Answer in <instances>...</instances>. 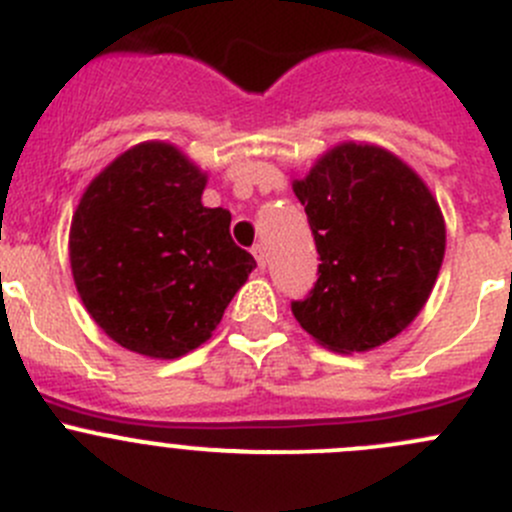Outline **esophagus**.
<instances>
[{
    "label": "esophagus",
    "instance_id": "obj_1",
    "mask_svg": "<svg viewBox=\"0 0 512 512\" xmlns=\"http://www.w3.org/2000/svg\"><path fill=\"white\" fill-rule=\"evenodd\" d=\"M252 255H255L257 265H260V267L267 265V250H265V245H262V242H257V245L252 247Z\"/></svg>",
    "mask_w": 512,
    "mask_h": 512
}]
</instances>
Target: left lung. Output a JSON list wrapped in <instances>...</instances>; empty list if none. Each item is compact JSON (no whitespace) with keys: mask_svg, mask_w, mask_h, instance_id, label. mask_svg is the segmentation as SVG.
Returning <instances> with one entry per match:
<instances>
[{"mask_svg":"<svg viewBox=\"0 0 512 512\" xmlns=\"http://www.w3.org/2000/svg\"><path fill=\"white\" fill-rule=\"evenodd\" d=\"M319 252L317 282L292 314L332 352H369L404 332L446 252L441 208L394 153L342 143L294 180Z\"/></svg>","mask_w":512,"mask_h":512,"instance_id":"obj_1","label":"left lung"}]
</instances>
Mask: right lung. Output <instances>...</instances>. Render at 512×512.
I'll return each instance as SVG.
<instances>
[{"mask_svg":"<svg viewBox=\"0 0 512 512\" xmlns=\"http://www.w3.org/2000/svg\"><path fill=\"white\" fill-rule=\"evenodd\" d=\"M205 173L170 143H141L91 180L71 220L84 307L113 342L153 359L200 344L257 267L230 213L200 203Z\"/></svg>","mask_w":512,"mask_h":512,"instance_id":"right-lung-1","label":"right lung"}]
</instances>
